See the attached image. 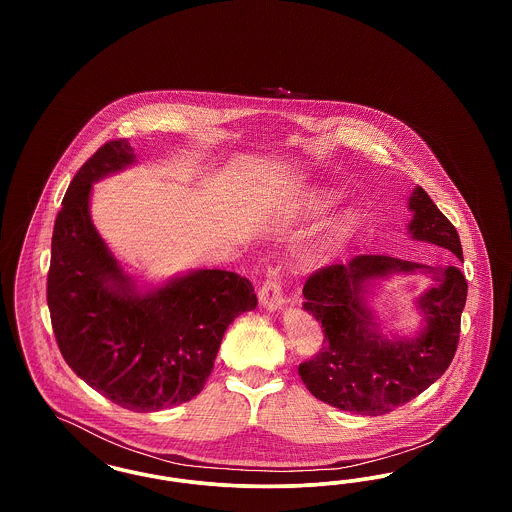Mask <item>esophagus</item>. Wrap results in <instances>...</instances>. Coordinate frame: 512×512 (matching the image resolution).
Wrapping results in <instances>:
<instances>
[{"label":"esophagus","mask_w":512,"mask_h":512,"mask_svg":"<svg viewBox=\"0 0 512 512\" xmlns=\"http://www.w3.org/2000/svg\"><path fill=\"white\" fill-rule=\"evenodd\" d=\"M257 295H259V303L268 311H276V309H280L286 303L282 274H280L278 268L268 272L267 280L261 284Z\"/></svg>","instance_id":"34e87169"}]
</instances>
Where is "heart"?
<instances>
[{
  "mask_svg": "<svg viewBox=\"0 0 512 512\" xmlns=\"http://www.w3.org/2000/svg\"><path fill=\"white\" fill-rule=\"evenodd\" d=\"M328 203H330V199H328V197H326V199H324V197H320V199H317L313 205H315L317 209H320V207H326ZM349 230H351V224H349V222L341 224V226H338L336 234H334V240H336V242H338V240H343V238L347 236V232H349Z\"/></svg>",
  "mask_w": 512,
  "mask_h": 512,
  "instance_id": "heart-1",
  "label": "heart"
}]
</instances>
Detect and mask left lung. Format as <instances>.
I'll return each mask as SVG.
<instances>
[{
    "label": "left lung",
    "instance_id": "left-lung-1",
    "mask_svg": "<svg viewBox=\"0 0 512 512\" xmlns=\"http://www.w3.org/2000/svg\"><path fill=\"white\" fill-rule=\"evenodd\" d=\"M414 240L439 245L463 261L455 226L422 188L409 199ZM420 269L437 284L418 301L427 328L414 341H386L365 305L367 282ZM466 280L457 267H426L384 253L318 268L305 282L303 309L322 324L324 343L299 376L317 399L349 413L380 416L430 388L449 368L461 334Z\"/></svg>",
    "mask_w": 512,
    "mask_h": 512
}]
</instances>
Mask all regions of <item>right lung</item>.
<instances>
[{
	"instance_id": "add662e5",
	"label": "right lung",
	"mask_w": 512,
	"mask_h": 512,
	"mask_svg": "<svg viewBox=\"0 0 512 512\" xmlns=\"http://www.w3.org/2000/svg\"><path fill=\"white\" fill-rule=\"evenodd\" d=\"M126 140H111L80 167L51 238L48 307L67 365L90 388L134 413L194 399L232 320L257 307L251 282L201 268L142 293L90 219L92 184L132 165Z\"/></svg>"
}]
</instances>
